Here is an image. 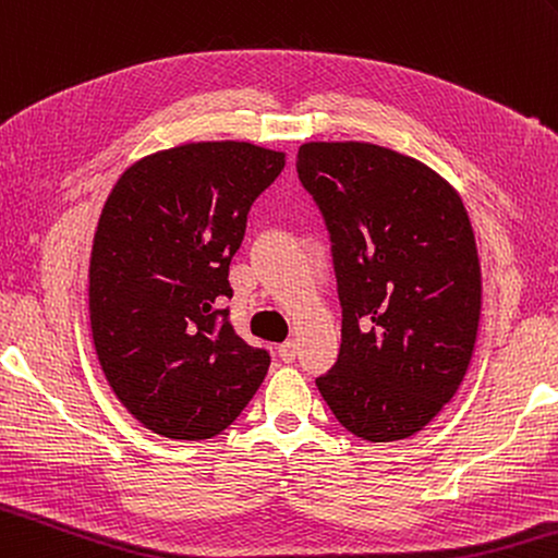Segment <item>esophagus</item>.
Instances as JSON below:
<instances>
[{"label": "esophagus", "instance_id": "obj_1", "mask_svg": "<svg viewBox=\"0 0 558 558\" xmlns=\"http://www.w3.org/2000/svg\"><path fill=\"white\" fill-rule=\"evenodd\" d=\"M278 354H280V359L284 361V364H292L294 356H296V342H294V340L282 342V344L278 347Z\"/></svg>", "mask_w": 558, "mask_h": 558}]
</instances>
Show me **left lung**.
Instances as JSON below:
<instances>
[{"mask_svg":"<svg viewBox=\"0 0 558 558\" xmlns=\"http://www.w3.org/2000/svg\"><path fill=\"white\" fill-rule=\"evenodd\" d=\"M296 173L326 218L340 356L316 378L349 433L407 439L457 395L481 326L469 211L430 166L371 142H306Z\"/></svg>","mask_w":558,"mask_h":558,"instance_id":"8db88e82","label":"left lung"}]
</instances>
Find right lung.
<instances>
[{
    "instance_id": "add662e5",
    "label": "right lung",
    "mask_w": 558,
    "mask_h": 558,
    "mask_svg": "<svg viewBox=\"0 0 558 558\" xmlns=\"http://www.w3.org/2000/svg\"><path fill=\"white\" fill-rule=\"evenodd\" d=\"M284 168L252 142H187L116 180L89 256V328L113 395L168 439H209L264 383L270 356L228 308L247 214Z\"/></svg>"
}]
</instances>
